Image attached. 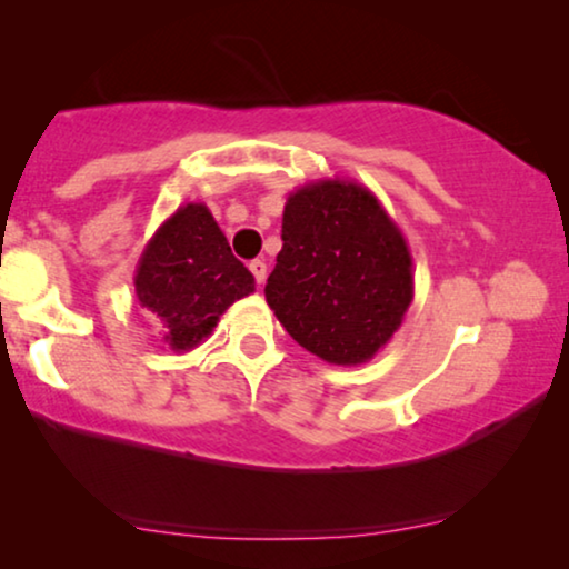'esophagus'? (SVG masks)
<instances>
[{
    "label": "esophagus",
    "mask_w": 569,
    "mask_h": 569,
    "mask_svg": "<svg viewBox=\"0 0 569 569\" xmlns=\"http://www.w3.org/2000/svg\"><path fill=\"white\" fill-rule=\"evenodd\" d=\"M251 271H253L256 282H259V284H263V282H267V263H263L261 259H256V261H251Z\"/></svg>",
    "instance_id": "esophagus-1"
}]
</instances>
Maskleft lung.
Masks as SVG:
<instances>
[{
	"instance_id": "left-lung-1",
	"label": "left lung",
	"mask_w": 569,
	"mask_h": 569,
	"mask_svg": "<svg viewBox=\"0 0 569 569\" xmlns=\"http://www.w3.org/2000/svg\"><path fill=\"white\" fill-rule=\"evenodd\" d=\"M267 302L287 333L331 365H362L399 331L415 274L407 238L368 186L323 178L287 197Z\"/></svg>"
}]
</instances>
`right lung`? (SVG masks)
I'll use <instances>...</instances> for the list:
<instances>
[{"label": "right lung", "mask_w": 569, "mask_h": 569, "mask_svg": "<svg viewBox=\"0 0 569 569\" xmlns=\"http://www.w3.org/2000/svg\"><path fill=\"white\" fill-rule=\"evenodd\" d=\"M139 306L162 323L173 352H189L214 331L232 302L256 290L253 274L230 251L207 204L178 207L139 256Z\"/></svg>", "instance_id": "add662e5"}]
</instances>
